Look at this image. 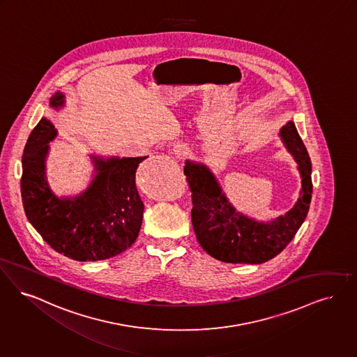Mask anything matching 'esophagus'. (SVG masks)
Segmentation results:
<instances>
[{
	"mask_svg": "<svg viewBox=\"0 0 357 357\" xmlns=\"http://www.w3.org/2000/svg\"><path fill=\"white\" fill-rule=\"evenodd\" d=\"M188 153H190V149L183 143L182 144H176L174 147V154L179 158H185V155H188Z\"/></svg>",
	"mask_w": 357,
	"mask_h": 357,
	"instance_id": "esophagus-1",
	"label": "esophagus"
}]
</instances>
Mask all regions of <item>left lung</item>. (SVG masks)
Listing matches in <instances>:
<instances>
[{
    "mask_svg": "<svg viewBox=\"0 0 357 357\" xmlns=\"http://www.w3.org/2000/svg\"><path fill=\"white\" fill-rule=\"evenodd\" d=\"M298 163L301 190L295 206L284 215L259 222L239 213L227 199L214 172L199 162L185 160V174L192 191V226L202 248L225 263L260 264L279 255L305 220L312 198V165L292 121L279 132Z\"/></svg>",
    "mask_w": 357,
    "mask_h": 357,
    "instance_id": "obj_1",
    "label": "left lung"
}]
</instances>
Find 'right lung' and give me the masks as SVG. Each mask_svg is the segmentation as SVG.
<instances>
[{"label":"right lung","mask_w":357,"mask_h":357,"mask_svg":"<svg viewBox=\"0 0 357 357\" xmlns=\"http://www.w3.org/2000/svg\"><path fill=\"white\" fill-rule=\"evenodd\" d=\"M49 106L59 110L65 96L57 91ZM57 128L43 116L29 135L22 154L21 197L30 225L59 254L79 261H96L126 251L142 226L143 204L135 172L147 157L103 158L91 154L94 174L75 197H58L46 179L49 142Z\"/></svg>","instance_id":"obj_1"}]
</instances>
